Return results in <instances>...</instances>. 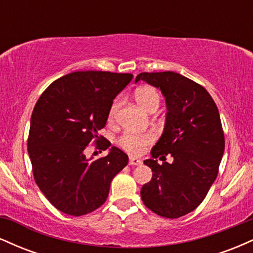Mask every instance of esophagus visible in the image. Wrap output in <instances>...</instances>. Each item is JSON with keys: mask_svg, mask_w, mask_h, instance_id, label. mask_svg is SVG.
Listing matches in <instances>:
<instances>
[{"mask_svg": "<svg viewBox=\"0 0 253 253\" xmlns=\"http://www.w3.org/2000/svg\"><path fill=\"white\" fill-rule=\"evenodd\" d=\"M141 164H143V162H141L140 159L134 158V157H130L129 158V165H141Z\"/></svg>", "mask_w": 253, "mask_h": 253, "instance_id": "esophagus-1", "label": "esophagus"}]
</instances>
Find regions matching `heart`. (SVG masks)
I'll return each mask as SVG.
<instances>
[{
    "mask_svg": "<svg viewBox=\"0 0 253 253\" xmlns=\"http://www.w3.org/2000/svg\"><path fill=\"white\" fill-rule=\"evenodd\" d=\"M135 101L141 108L151 112V110L157 109L159 106V94L157 90L152 86H141V88L135 90L134 94ZM119 100H115L112 103L109 108V118L113 119L117 114L119 108ZM155 141V134L153 133L146 132V133H136L133 130H126L121 134L119 138L118 144L121 149L127 151L128 153L132 155H139L145 150V147L149 146Z\"/></svg>",
    "mask_w": 253,
    "mask_h": 253,
    "instance_id": "b5f03b06",
    "label": "heart"
}]
</instances>
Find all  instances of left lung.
Segmentation results:
<instances>
[{
  "label": "left lung",
  "instance_id": "1",
  "mask_svg": "<svg viewBox=\"0 0 253 253\" xmlns=\"http://www.w3.org/2000/svg\"><path fill=\"white\" fill-rule=\"evenodd\" d=\"M139 81L161 89L167 102L164 132L151 156L173 158L171 164L144 161L153 173L141 200L153 213L177 219L199 207L219 172L225 150L219 110L207 90L177 72H141Z\"/></svg>",
  "mask_w": 253,
  "mask_h": 253
}]
</instances>
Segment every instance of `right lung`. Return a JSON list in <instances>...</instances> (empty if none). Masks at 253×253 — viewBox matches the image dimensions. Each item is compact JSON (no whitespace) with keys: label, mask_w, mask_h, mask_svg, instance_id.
Returning a JSON list of instances; mask_svg holds the SVG:
<instances>
[{"label":"right lung","mask_w":253,"mask_h":253,"mask_svg":"<svg viewBox=\"0 0 253 253\" xmlns=\"http://www.w3.org/2000/svg\"><path fill=\"white\" fill-rule=\"evenodd\" d=\"M132 78L109 71L71 72L51 83L36 103L27 141L32 170L42 193L63 213L81 216L101 207L112 179L128 164V156L115 146L96 161L86 158L84 150L92 140L103 150L110 146L97 130Z\"/></svg>","instance_id":"obj_1"}]
</instances>
